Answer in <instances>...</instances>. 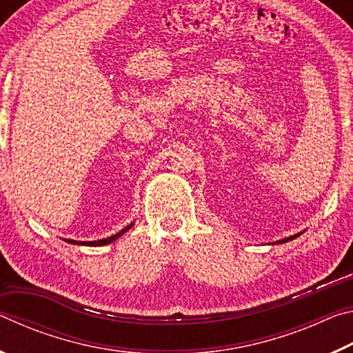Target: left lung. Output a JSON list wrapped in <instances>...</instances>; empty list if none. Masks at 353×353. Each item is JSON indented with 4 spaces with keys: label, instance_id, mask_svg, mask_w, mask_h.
<instances>
[{
    "label": "left lung",
    "instance_id": "1",
    "mask_svg": "<svg viewBox=\"0 0 353 353\" xmlns=\"http://www.w3.org/2000/svg\"><path fill=\"white\" fill-rule=\"evenodd\" d=\"M296 236H299V235H292V236H290V238H285V240H280V241H277V243L280 244V243H286V241H291V240H294V238H296Z\"/></svg>",
    "mask_w": 353,
    "mask_h": 353
}]
</instances>
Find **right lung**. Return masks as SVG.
Masks as SVG:
<instances>
[{"mask_svg":"<svg viewBox=\"0 0 353 353\" xmlns=\"http://www.w3.org/2000/svg\"><path fill=\"white\" fill-rule=\"evenodd\" d=\"M134 224H129L126 229H123V230H119L118 234H115V235H112V236H109V238H105V240H98V241H74V240H67L68 243H73V244H83V246H104V244H109V243H112V241H115L118 236H121L124 232H128L130 227H132Z\"/></svg>","mask_w":353,"mask_h":353,"instance_id":"obj_1","label":"right lung"}]
</instances>
